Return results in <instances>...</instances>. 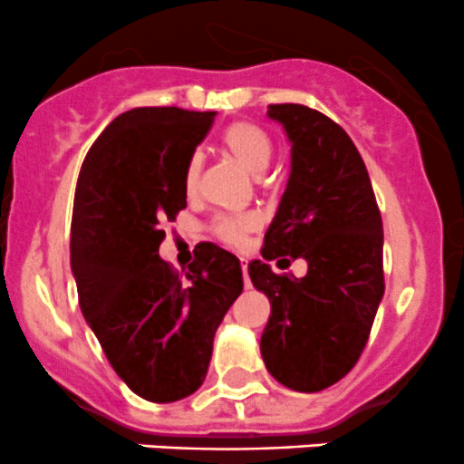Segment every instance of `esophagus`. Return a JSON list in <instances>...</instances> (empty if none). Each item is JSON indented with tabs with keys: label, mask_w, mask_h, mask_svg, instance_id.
I'll return each instance as SVG.
<instances>
[{
	"label": "esophagus",
	"mask_w": 464,
	"mask_h": 464,
	"mask_svg": "<svg viewBox=\"0 0 464 464\" xmlns=\"http://www.w3.org/2000/svg\"><path fill=\"white\" fill-rule=\"evenodd\" d=\"M242 276H245V287H251V280H249V276H246V262L242 265Z\"/></svg>",
	"instance_id": "1"
}]
</instances>
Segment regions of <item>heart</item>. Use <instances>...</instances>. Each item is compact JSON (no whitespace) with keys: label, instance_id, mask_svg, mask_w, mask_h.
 I'll use <instances>...</instances> for the list:
<instances>
[{"label":"heart","instance_id":"b5f03b06","mask_svg":"<svg viewBox=\"0 0 464 464\" xmlns=\"http://www.w3.org/2000/svg\"><path fill=\"white\" fill-rule=\"evenodd\" d=\"M222 148L240 163L245 170H249L251 175H262L269 166L271 157H274V141L266 134V130H262L260 125L249 123V121H240V123H233L224 130L222 134ZM199 170H202V163L199 157L188 159L184 170V193L193 195L198 190L199 184ZM258 227V219L251 218V215H228V218L215 219L213 231L219 240L228 242V245H237L242 242V237L246 233H251Z\"/></svg>","mask_w":464,"mask_h":464}]
</instances>
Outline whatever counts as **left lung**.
<instances>
[{"label": "left lung", "instance_id": "8db88e82", "mask_svg": "<svg viewBox=\"0 0 464 464\" xmlns=\"http://www.w3.org/2000/svg\"><path fill=\"white\" fill-rule=\"evenodd\" d=\"M292 143V170L251 283L271 303L266 371L298 392L343 379L366 348L383 296V227L362 154L341 125L296 102L269 105ZM303 257V279L266 262Z\"/></svg>", "mask_w": 464, "mask_h": 464}]
</instances>
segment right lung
Here are the masks:
<instances>
[{"instance_id": "1", "label": "right lung", "mask_w": 464, "mask_h": 464, "mask_svg": "<svg viewBox=\"0 0 464 464\" xmlns=\"http://www.w3.org/2000/svg\"><path fill=\"white\" fill-rule=\"evenodd\" d=\"M215 111L134 107L89 148L72 218L78 303L107 362L157 404L204 383L213 339L242 294L240 260L198 245L186 276L159 258L163 224L186 208L184 170Z\"/></svg>"}]
</instances>
